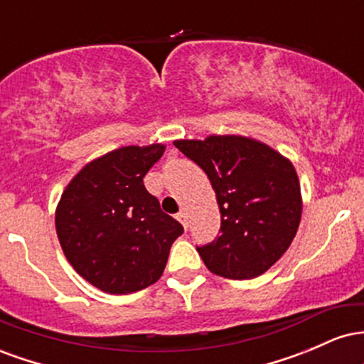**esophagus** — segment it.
I'll list each match as a JSON object with an SVG mask.
<instances>
[{
    "mask_svg": "<svg viewBox=\"0 0 364 364\" xmlns=\"http://www.w3.org/2000/svg\"><path fill=\"white\" fill-rule=\"evenodd\" d=\"M176 217H178L179 223L183 224V228L188 229V214H186V212H179V214H178Z\"/></svg>",
    "mask_w": 364,
    "mask_h": 364,
    "instance_id": "1",
    "label": "esophagus"
}]
</instances>
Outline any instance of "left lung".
<instances>
[{
    "label": "left lung",
    "instance_id": "1",
    "mask_svg": "<svg viewBox=\"0 0 364 364\" xmlns=\"http://www.w3.org/2000/svg\"><path fill=\"white\" fill-rule=\"evenodd\" d=\"M174 145L205 171L220 212V236L198 250L212 274L246 281L265 274L287 252L303 212L294 166L243 135H208Z\"/></svg>",
    "mask_w": 364,
    "mask_h": 364
}]
</instances>
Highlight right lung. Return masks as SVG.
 <instances>
[{"instance_id": "right-lung-1", "label": "right lung", "mask_w": 364, "mask_h": 364, "mask_svg": "<svg viewBox=\"0 0 364 364\" xmlns=\"http://www.w3.org/2000/svg\"><path fill=\"white\" fill-rule=\"evenodd\" d=\"M166 145H128L87 162L63 190L54 212L66 260L107 294L156 284L183 225L164 214L144 176Z\"/></svg>"}]
</instances>
